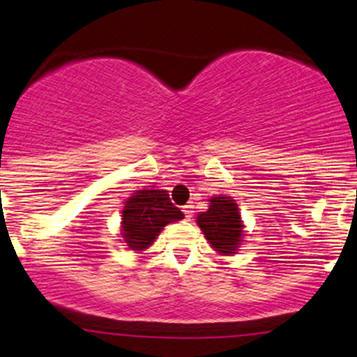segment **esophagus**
<instances>
[{"label": "esophagus", "mask_w": 357, "mask_h": 357, "mask_svg": "<svg viewBox=\"0 0 357 357\" xmlns=\"http://www.w3.org/2000/svg\"><path fill=\"white\" fill-rule=\"evenodd\" d=\"M183 212H185V215H186V218H192V215H193V212H195V211H193V205L192 204H186L185 205V207H183Z\"/></svg>", "instance_id": "obj_1"}]
</instances>
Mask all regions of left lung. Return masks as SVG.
<instances>
[{"label": "left lung", "mask_w": 357, "mask_h": 357, "mask_svg": "<svg viewBox=\"0 0 357 357\" xmlns=\"http://www.w3.org/2000/svg\"><path fill=\"white\" fill-rule=\"evenodd\" d=\"M197 225L218 254H238L245 238V225L236 200L228 195H214L208 199V208L199 212Z\"/></svg>", "instance_id": "8db88e82"}]
</instances>
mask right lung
Listing matches in <instances>:
<instances>
[{
    "mask_svg": "<svg viewBox=\"0 0 357 357\" xmlns=\"http://www.w3.org/2000/svg\"><path fill=\"white\" fill-rule=\"evenodd\" d=\"M183 218L185 214L172 204L165 190H136L122 207L121 242L139 254L152 247L169 222Z\"/></svg>",
    "mask_w": 357,
    "mask_h": 357,
    "instance_id": "add662e5",
    "label": "right lung"
}]
</instances>
